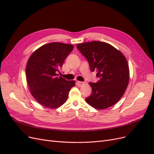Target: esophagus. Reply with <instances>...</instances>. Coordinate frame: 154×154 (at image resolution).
<instances>
[{
  "mask_svg": "<svg viewBox=\"0 0 154 154\" xmlns=\"http://www.w3.org/2000/svg\"><path fill=\"white\" fill-rule=\"evenodd\" d=\"M76 83H77V85H78V87H82L83 85L85 84V83H84V82H79V81H78V82H76Z\"/></svg>",
  "mask_w": 154,
  "mask_h": 154,
  "instance_id": "34e87169",
  "label": "esophagus"
}]
</instances>
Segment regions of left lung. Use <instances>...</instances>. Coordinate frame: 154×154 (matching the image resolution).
Masks as SVG:
<instances>
[{
	"instance_id": "1",
	"label": "left lung",
	"mask_w": 154,
	"mask_h": 154,
	"mask_svg": "<svg viewBox=\"0 0 154 154\" xmlns=\"http://www.w3.org/2000/svg\"><path fill=\"white\" fill-rule=\"evenodd\" d=\"M76 48L87 60L91 71H96L100 78L97 83H89L92 92L85 99L87 103L100 110L116 104L128 85L129 67L125 56L103 42L78 44Z\"/></svg>"
}]
</instances>
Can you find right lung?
Wrapping results in <instances>:
<instances>
[{
    "label": "right lung",
    "instance_id": "1",
    "mask_svg": "<svg viewBox=\"0 0 154 154\" xmlns=\"http://www.w3.org/2000/svg\"><path fill=\"white\" fill-rule=\"evenodd\" d=\"M73 48L71 44L52 42L31 55L26 65V80L31 95L40 105L55 109L66 103L75 81H67L59 74Z\"/></svg>",
    "mask_w": 154,
    "mask_h": 154
}]
</instances>
